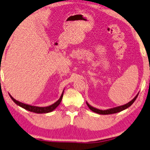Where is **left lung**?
Wrapping results in <instances>:
<instances>
[{
  "instance_id": "obj_1",
  "label": "left lung",
  "mask_w": 150,
  "mask_h": 150,
  "mask_svg": "<svg viewBox=\"0 0 150 150\" xmlns=\"http://www.w3.org/2000/svg\"><path fill=\"white\" fill-rule=\"evenodd\" d=\"M138 93L136 95L135 97H134V99H132L129 102H128V103L125 104V105L119 106V107H116L111 108V109H106V110H100V109H96V108H95L93 107H92V106H91L87 102H86V105L88 107L89 109L91 110V111H93V112L96 113H98V114H101V115L113 114V113H116L120 112V111H123V110L127 109V108L129 107L130 106L134 103V101H135V100H136V98H137L138 96Z\"/></svg>"
}]
</instances>
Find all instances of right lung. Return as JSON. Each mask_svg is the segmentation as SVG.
Returning a JSON list of instances; mask_svg holds the SVG:
<instances>
[{"mask_svg":"<svg viewBox=\"0 0 150 150\" xmlns=\"http://www.w3.org/2000/svg\"><path fill=\"white\" fill-rule=\"evenodd\" d=\"M64 91V90L63 91V92H62L61 97L59 98V99L57 101L54 102V103L52 104V105L48 106V107H37V106H32L30 105H27V104L22 103V102H21L19 101H18V100H15L14 98H13L12 96H11V95H9V96H10L11 99H12L17 105H18L21 107L23 108V109H25V110H28V111H31V112L36 113H47L52 112V111H54V110L59 105V104L61 103V102H62V97H63Z\"/></svg>","mask_w":150,"mask_h":150,"instance_id":"add662e5","label":"right lung"}]
</instances>
